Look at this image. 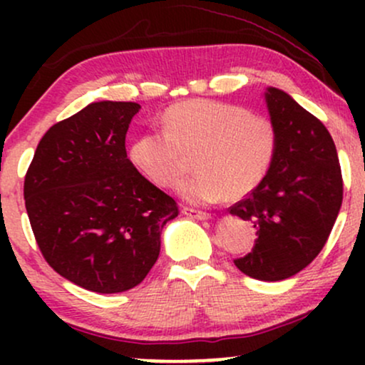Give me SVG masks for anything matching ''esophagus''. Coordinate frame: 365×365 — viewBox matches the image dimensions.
<instances>
[{"label": "esophagus", "instance_id": "34e87169", "mask_svg": "<svg viewBox=\"0 0 365 365\" xmlns=\"http://www.w3.org/2000/svg\"><path fill=\"white\" fill-rule=\"evenodd\" d=\"M182 212L188 217H195V220H209L211 215L206 211H199V209H194V207H183Z\"/></svg>", "mask_w": 365, "mask_h": 365}]
</instances>
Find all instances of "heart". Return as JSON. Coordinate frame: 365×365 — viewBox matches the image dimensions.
<instances>
[{"mask_svg": "<svg viewBox=\"0 0 365 365\" xmlns=\"http://www.w3.org/2000/svg\"><path fill=\"white\" fill-rule=\"evenodd\" d=\"M165 132L140 133L130 145V161L158 187L180 185L188 202L237 200L266 177L276 150V128L267 116L211 99L177 103L163 113Z\"/></svg>", "mask_w": 365, "mask_h": 365, "instance_id": "1", "label": "heart"}]
</instances>
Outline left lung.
I'll list each match as a JSON object with an SVG mask.
<instances>
[{
    "label": "left lung",
    "mask_w": 365,
    "mask_h": 365,
    "mask_svg": "<svg viewBox=\"0 0 365 365\" xmlns=\"http://www.w3.org/2000/svg\"><path fill=\"white\" fill-rule=\"evenodd\" d=\"M264 98L278 140L262 182L230 207L257 230L252 252L233 262L250 278L279 282L322 250L340 212L343 180L336 148L321 120L276 87Z\"/></svg>",
    "instance_id": "left-lung-1"
}]
</instances>
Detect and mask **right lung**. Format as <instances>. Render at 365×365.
I'll use <instances>...</instances> for the list:
<instances>
[{
    "label": "right lung",
    "instance_id": "right-lung-1",
    "mask_svg": "<svg viewBox=\"0 0 365 365\" xmlns=\"http://www.w3.org/2000/svg\"><path fill=\"white\" fill-rule=\"evenodd\" d=\"M140 106L99 101L53 125L24 182L25 209L46 262L78 287L118 293L158 261L175 199L127 158L125 135Z\"/></svg>",
    "mask_w": 365,
    "mask_h": 365
}]
</instances>
